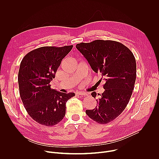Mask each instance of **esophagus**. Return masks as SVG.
<instances>
[{"mask_svg":"<svg viewBox=\"0 0 159 159\" xmlns=\"http://www.w3.org/2000/svg\"><path fill=\"white\" fill-rule=\"evenodd\" d=\"M77 94L79 95V96H87L88 94H87L85 92H78V93H77Z\"/></svg>","mask_w":159,"mask_h":159,"instance_id":"1","label":"esophagus"}]
</instances>
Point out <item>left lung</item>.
Wrapping results in <instances>:
<instances>
[{
    "instance_id": "left-lung-1",
    "label": "left lung",
    "mask_w": 159,
    "mask_h": 159,
    "mask_svg": "<svg viewBox=\"0 0 159 159\" xmlns=\"http://www.w3.org/2000/svg\"><path fill=\"white\" fill-rule=\"evenodd\" d=\"M76 48L93 71L105 77V90L96 100L97 106L85 112L96 122L107 124L121 115L129 102L137 75L134 57L124 44L112 40L80 43ZM91 95L96 98L97 94L93 92Z\"/></svg>"
}]
</instances>
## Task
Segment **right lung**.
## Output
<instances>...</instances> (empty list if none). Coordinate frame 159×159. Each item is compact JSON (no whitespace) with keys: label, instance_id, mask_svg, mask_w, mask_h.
<instances>
[{"label":"right lung","instance_id":"1","mask_svg":"<svg viewBox=\"0 0 159 159\" xmlns=\"http://www.w3.org/2000/svg\"><path fill=\"white\" fill-rule=\"evenodd\" d=\"M73 45L43 47L22 58L18 73L19 94L28 115L40 125L53 126L65 115L66 102L75 93H63L51 88L50 82L62 59Z\"/></svg>","mask_w":159,"mask_h":159}]
</instances>
